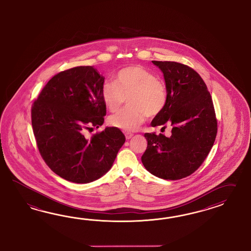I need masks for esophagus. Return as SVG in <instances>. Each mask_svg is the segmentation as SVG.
I'll use <instances>...</instances> for the list:
<instances>
[{
	"label": "esophagus",
	"instance_id": "obj_1",
	"mask_svg": "<svg viewBox=\"0 0 251 251\" xmlns=\"http://www.w3.org/2000/svg\"><path fill=\"white\" fill-rule=\"evenodd\" d=\"M132 136H133V134H132V133H130V132H126V133H125V137H126V139H127V140L131 139V138H132Z\"/></svg>",
	"mask_w": 251,
	"mask_h": 251
}]
</instances>
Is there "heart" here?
<instances>
[{"label":"heart","mask_w":251,"mask_h":251,"mask_svg":"<svg viewBox=\"0 0 251 251\" xmlns=\"http://www.w3.org/2000/svg\"><path fill=\"white\" fill-rule=\"evenodd\" d=\"M102 100L110 112L118 111L126 99L128 107L109 117L113 127L124 131H135L146 121L147 115L161 114L168 101L164 82L141 66L121 69L114 81L106 82L101 88Z\"/></svg>","instance_id":"obj_1"}]
</instances>
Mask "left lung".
Returning <instances> with one entry per match:
<instances>
[{
  "mask_svg": "<svg viewBox=\"0 0 251 251\" xmlns=\"http://www.w3.org/2000/svg\"><path fill=\"white\" fill-rule=\"evenodd\" d=\"M163 71L168 101L151 126L172 127V135L145 133L147 149L142 156L146 169L165 180L189 176L203 163L215 143L217 121L203 78L196 70L174 61H152Z\"/></svg>",
  "mask_w": 251,
  "mask_h": 251,
  "instance_id": "1",
  "label": "left lung"
}]
</instances>
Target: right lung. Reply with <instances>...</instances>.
<instances>
[{"label":"right lung","mask_w":251,"mask_h":251,"mask_svg":"<svg viewBox=\"0 0 251 251\" xmlns=\"http://www.w3.org/2000/svg\"><path fill=\"white\" fill-rule=\"evenodd\" d=\"M104 79L92 66L67 69L54 75L32 105V126L41 156L55 175L69 182L87 183L100 178L125 143L116 127L85 137L86 130L104 122Z\"/></svg>","instance_id":"add662e5"}]
</instances>
